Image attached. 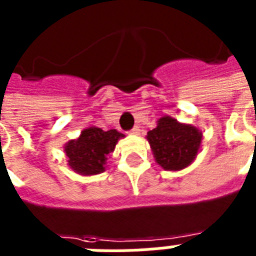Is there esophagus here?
<instances>
[{
	"mask_svg": "<svg viewBox=\"0 0 256 256\" xmlns=\"http://www.w3.org/2000/svg\"><path fill=\"white\" fill-rule=\"evenodd\" d=\"M128 132L132 134V136H138V134H140V128H138V126H134V128H132Z\"/></svg>",
	"mask_w": 256,
	"mask_h": 256,
	"instance_id": "34e87169",
	"label": "esophagus"
}]
</instances>
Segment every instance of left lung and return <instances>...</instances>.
I'll use <instances>...</instances> for the list:
<instances>
[{
	"label": "left lung",
	"instance_id": "obj_1",
	"mask_svg": "<svg viewBox=\"0 0 256 256\" xmlns=\"http://www.w3.org/2000/svg\"><path fill=\"white\" fill-rule=\"evenodd\" d=\"M156 164L164 170H180L195 160L202 132L191 124H183L170 116L158 120L156 128L148 132Z\"/></svg>",
	"mask_w": 256,
	"mask_h": 256
}]
</instances>
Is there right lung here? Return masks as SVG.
Returning <instances> with one entry per match:
<instances>
[{
    "instance_id": "1",
    "label": "right lung",
    "mask_w": 256,
    "mask_h": 256,
    "mask_svg": "<svg viewBox=\"0 0 256 256\" xmlns=\"http://www.w3.org/2000/svg\"><path fill=\"white\" fill-rule=\"evenodd\" d=\"M124 136L116 130L104 132L100 128H88L81 136L65 146L70 168L82 175L100 174L104 170L108 156L114 150L120 138Z\"/></svg>"
}]
</instances>
